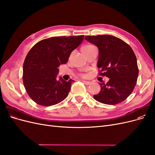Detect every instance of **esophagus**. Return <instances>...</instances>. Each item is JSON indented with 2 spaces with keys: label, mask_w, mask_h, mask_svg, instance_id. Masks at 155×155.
<instances>
[{
  "label": "esophagus",
  "mask_w": 155,
  "mask_h": 155,
  "mask_svg": "<svg viewBox=\"0 0 155 155\" xmlns=\"http://www.w3.org/2000/svg\"><path fill=\"white\" fill-rule=\"evenodd\" d=\"M81 81L85 84V85H91V82H90V81H84V80H81Z\"/></svg>",
  "instance_id": "esophagus-1"
}]
</instances>
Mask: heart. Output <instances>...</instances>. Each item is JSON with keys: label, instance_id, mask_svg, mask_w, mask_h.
Here are the masks:
<instances>
[{"label": "heart", "instance_id": "1", "mask_svg": "<svg viewBox=\"0 0 155 155\" xmlns=\"http://www.w3.org/2000/svg\"><path fill=\"white\" fill-rule=\"evenodd\" d=\"M93 46H94L91 45H87L83 46L81 48V51L82 53H84V52H85V51L88 50L89 49L91 48L92 47H93ZM80 76H81V77H85L86 76H85V74H80Z\"/></svg>", "mask_w": 155, "mask_h": 155}]
</instances>
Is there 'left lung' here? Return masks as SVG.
Listing matches in <instances>:
<instances>
[{
	"mask_svg": "<svg viewBox=\"0 0 155 155\" xmlns=\"http://www.w3.org/2000/svg\"><path fill=\"white\" fill-rule=\"evenodd\" d=\"M85 39L99 50L100 76L109 78L107 83H100L101 91L94 98L107 105L124 101L133 92L139 72L133 49L123 40L112 35H88Z\"/></svg>",
	"mask_w": 155,
	"mask_h": 155,
	"instance_id": "left-lung-1",
	"label": "left lung"
}]
</instances>
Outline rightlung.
Returning a JSON list of instances; mask_svg holds the SVG:
<instances>
[{"mask_svg":"<svg viewBox=\"0 0 155 155\" xmlns=\"http://www.w3.org/2000/svg\"><path fill=\"white\" fill-rule=\"evenodd\" d=\"M83 39L84 35L50 37L30 49L23 64L22 79L26 92L36 104L48 107L67 97L74 80H58V67L67 63Z\"/></svg>","mask_w":155,"mask_h":155,"instance_id":"1","label":"right lung"}]
</instances>
